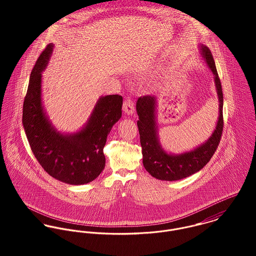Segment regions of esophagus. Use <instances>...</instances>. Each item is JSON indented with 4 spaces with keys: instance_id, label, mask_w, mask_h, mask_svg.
<instances>
[{
    "instance_id": "esophagus-1",
    "label": "esophagus",
    "mask_w": 256,
    "mask_h": 256,
    "mask_svg": "<svg viewBox=\"0 0 256 256\" xmlns=\"http://www.w3.org/2000/svg\"><path fill=\"white\" fill-rule=\"evenodd\" d=\"M134 110H135V106H134L133 100L130 96L126 98L123 102V111L128 115H131L134 112Z\"/></svg>"
}]
</instances>
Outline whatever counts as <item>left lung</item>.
I'll use <instances>...</instances> for the list:
<instances>
[{
  "instance_id": "obj_1",
  "label": "left lung",
  "mask_w": 256,
  "mask_h": 256,
  "mask_svg": "<svg viewBox=\"0 0 256 256\" xmlns=\"http://www.w3.org/2000/svg\"><path fill=\"white\" fill-rule=\"evenodd\" d=\"M201 49L208 67L215 76V84L220 102L219 120L214 133L206 143L188 152L168 154L160 146L158 140L154 120L156 98L150 96H144L138 98L136 110L139 120L137 121V125L142 146L143 164L146 172L156 180L174 182L182 180L199 172L208 164L219 146L224 127L222 90L210 49L206 46H202Z\"/></svg>"
}]
</instances>
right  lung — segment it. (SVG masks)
<instances>
[{"label": "right lung", "instance_id": "1", "mask_svg": "<svg viewBox=\"0 0 256 256\" xmlns=\"http://www.w3.org/2000/svg\"><path fill=\"white\" fill-rule=\"evenodd\" d=\"M53 51L48 44L30 74L22 106V124L32 150L43 170L62 182L80 185L96 180L106 166L104 148L112 126L122 115L119 94L100 98L86 127L62 135L50 124L41 104V72Z\"/></svg>", "mask_w": 256, "mask_h": 256}]
</instances>
